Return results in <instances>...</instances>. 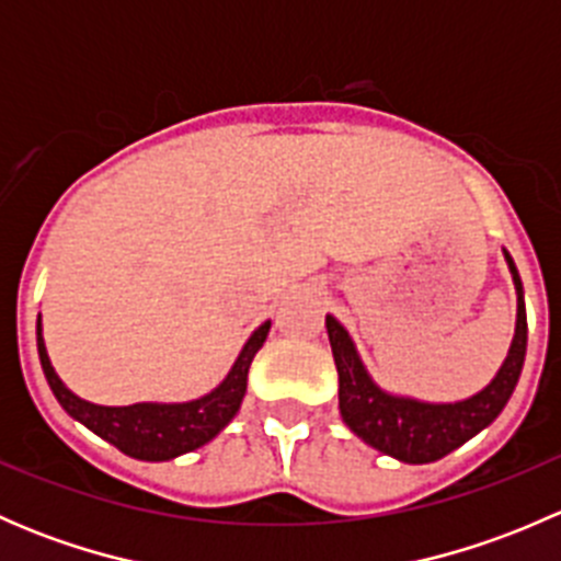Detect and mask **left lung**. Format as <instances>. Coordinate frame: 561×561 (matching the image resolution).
Returning a JSON list of instances; mask_svg holds the SVG:
<instances>
[{"instance_id": "1", "label": "left lung", "mask_w": 561, "mask_h": 561, "mask_svg": "<svg viewBox=\"0 0 561 561\" xmlns=\"http://www.w3.org/2000/svg\"><path fill=\"white\" fill-rule=\"evenodd\" d=\"M502 254L516 285V333L494 380L469 399L421 401L380 388L360 360L347 328L333 314H325L328 339L339 371V412L355 437L404 463H432L454 454L467 439L496 421L516 390L526 355L524 285L511 252L502 249Z\"/></svg>"}]
</instances>
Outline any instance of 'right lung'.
I'll return each mask as SVG.
<instances>
[{"mask_svg": "<svg viewBox=\"0 0 561 561\" xmlns=\"http://www.w3.org/2000/svg\"><path fill=\"white\" fill-rule=\"evenodd\" d=\"M271 331V320L257 325L247 344L241 347L239 358L230 366L228 377L219 382L211 393L192 401H138L127 407H103L81 399L59 380L56 369L50 366L48 350L43 342V322L37 314V353L43 364V375L54 390L56 401L65 407L70 417L111 443L122 454L140 458V461H171L175 456H184L190 450L203 448L211 443L225 426L236 417L241 401L247 393V375L252 358L263 347L265 336Z\"/></svg>", "mask_w": 561, "mask_h": 561, "instance_id": "right-lung-1", "label": "right lung"}]
</instances>
